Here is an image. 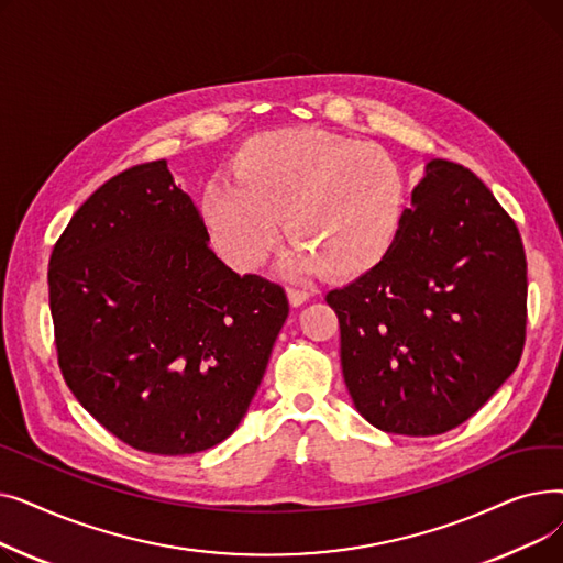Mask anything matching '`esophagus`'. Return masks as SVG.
Instances as JSON below:
<instances>
[{"instance_id":"esophagus-1","label":"esophagus","mask_w":563,"mask_h":563,"mask_svg":"<svg viewBox=\"0 0 563 563\" xmlns=\"http://www.w3.org/2000/svg\"><path fill=\"white\" fill-rule=\"evenodd\" d=\"M310 297H312V294H310V289H306V287H299V285H289V287H287V299H289V303H291L294 308L303 306Z\"/></svg>"}]
</instances>
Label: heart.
I'll list each match as a JSON object with an SVG mask.
<instances>
[{
    "mask_svg": "<svg viewBox=\"0 0 563 563\" xmlns=\"http://www.w3.org/2000/svg\"><path fill=\"white\" fill-rule=\"evenodd\" d=\"M406 177L390 153L317 128L251 136L202 191V217L219 255L253 272L278 242L287 266L327 278L363 274L401 225Z\"/></svg>",
    "mask_w": 563,
    "mask_h": 563,
    "instance_id": "b5f03b06",
    "label": "heart"
}]
</instances>
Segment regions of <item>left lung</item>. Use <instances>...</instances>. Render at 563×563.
I'll return each instance as SVG.
<instances>
[{
  "instance_id": "1",
  "label": "left lung",
  "mask_w": 563,
  "mask_h": 563,
  "mask_svg": "<svg viewBox=\"0 0 563 563\" xmlns=\"http://www.w3.org/2000/svg\"><path fill=\"white\" fill-rule=\"evenodd\" d=\"M390 251L327 294L349 395L380 431L463 424L520 363L527 260L514 219L479 177L431 159Z\"/></svg>"
}]
</instances>
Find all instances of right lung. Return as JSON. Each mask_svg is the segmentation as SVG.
Returning a JSON list of instances; mask_svg holds the SVG:
<instances>
[{
  "instance_id": "add662e5",
  "label": "right lung",
  "mask_w": 563,
  "mask_h": 563,
  "mask_svg": "<svg viewBox=\"0 0 563 563\" xmlns=\"http://www.w3.org/2000/svg\"><path fill=\"white\" fill-rule=\"evenodd\" d=\"M47 283L68 388L118 440L162 456L210 450L236 429L289 314L280 285L214 255L166 159L86 198Z\"/></svg>"
}]
</instances>
